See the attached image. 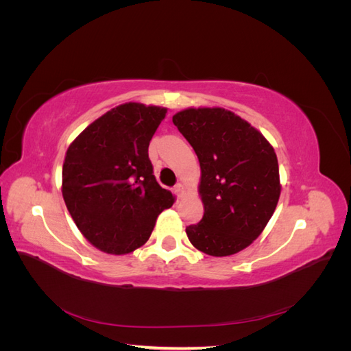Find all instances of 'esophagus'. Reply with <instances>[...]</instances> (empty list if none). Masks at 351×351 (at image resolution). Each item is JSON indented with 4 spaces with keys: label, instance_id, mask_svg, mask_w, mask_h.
I'll return each mask as SVG.
<instances>
[{
    "label": "esophagus",
    "instance_id": "34e87169",
    "mask_svg": "<svg viewBox=\"0 0 351 351\" xmlns=\"http://www.w3.org/2000/svg\"><path fill=\"white\" fill-rule=\"evenodd\" d=\"M173 190H174V193H176L178 197L184 193V187H183V184H182V183H177V184L174 186V189H173Z\"/></svg>",
    "mask_w": 351,
    "mask_h": 351
}]
</instances>
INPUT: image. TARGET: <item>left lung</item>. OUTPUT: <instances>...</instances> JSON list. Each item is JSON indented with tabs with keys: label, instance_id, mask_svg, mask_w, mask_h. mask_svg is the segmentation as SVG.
<instances>
[{
	"label": "left lung",
	"instance_id": "left-lung-1",
	"mask_svg": "<svg viewBox=\"0 0 351 351\" xmlns=\"http://www.w3.org/2000/svg\"><path fill=\"white\" fill-rule=\"evenodd\" d=\"M173 123L195 149L205 214L186 228L210 256L234 254L259 237L280 199L277 155L265 137L222 108H190Z\"/></svg>",
	"mask_w": 351,
	"mask_h": 351
}]
</instances>
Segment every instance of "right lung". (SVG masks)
I'll list each match as a JSON object with an SVG mask.
<instances>
[{
  "label": "right lung",
  "mask_w": 351,
  "mask_h": 351,
  "mask_svg": "<svg viewBox=\"0 0 351 351\" xmlns=\"http://www.w3.org/2000/svg\"><path fill=\"white\" fill-rule=\"evenodd\" d=\"M167 110L129 102L104 114L67 149L62 197L82 234L98 249L124 254L151 237L174 204L154 176L147 147Z\"/></svg>",
  "instance_id": "1"
}]
</instances>
